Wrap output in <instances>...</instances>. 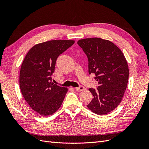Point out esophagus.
Wrapping results in <instances>:
<instances>
[{
  "label": "esophagus",
  "mask_w": 149,
  "mask_h": 149,
  "mask_svg": "<svg viewBox=\"0 0 149 149\" xmlns=\"http://www.w3.org/2000/svg\"><path fill=\"white\" fill-rule=\"evenodd\" d=\"M76 91H83V90L85 89V88L84 86H80L79 87H76L74 88Z\"/></svg>",
  "instance_id": "obj_1"
}]
</instances>
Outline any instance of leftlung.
Here are the masks:
<instances>
[{
	"instance_id": "1",
	"label": "left lung",
	"mask_w": 149,
	"mask_h": 149,
	"mask_svg": "<svg viewBox=\"0 0 149 149\" xmlns=\"http://www.w3.org/2000/svg\"><path fill=\"white\" fill-rule=\"evenodd\" d=\"M79 46L88 60L89 74L94 73L99 86L89 88L93 99L87 107L94 113L105 115L119 106L128 83L127 62L120 49L107 40H79Z\"/></svg>"
}]
</instances>
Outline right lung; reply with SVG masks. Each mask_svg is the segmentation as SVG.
Returning a JSON list of instances; mask_svg holds the SVG:
<instances>
[{
    "mask_svg": "<svg viewBox=\"0 0 149 149\" xmlns=\"http://www.w3.org/2000/svg\"><path fill=\"white\" fill-rule=\"evenodd\" d=\"M74 43V40H51L36 45L22 63L19 83L22 95L42 116L52 115L61 107L67 88L52 83L58 57Z\"/></svg>",
    "mask_w": 149,
    "mask_h": 149,
    "instance_id": "right-lung-1",
    "label": "right lung"
}]
</instances>
